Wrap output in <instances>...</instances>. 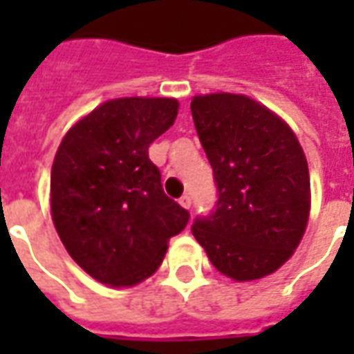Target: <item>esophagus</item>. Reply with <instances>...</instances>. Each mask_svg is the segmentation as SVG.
Returning a JSON list of instances; mask_svg holds the SVG:
<instances>
[{
  "mask_svg": "<svg viewBox=\"0 0 354 354\" xmlns=\"http://www.w3.org/2000/svg\"><path fill=\"white\" fill-rule=\"evenodd\" d=\"M180 205L184 208H192V197H189V195H184V197L180 199Z\"/></svg>",
  "mask_w": 354,
  "mask_h": 354,
  "instance_id": "esophagus-1",
  "label": "esophagus"
}]
</instances>
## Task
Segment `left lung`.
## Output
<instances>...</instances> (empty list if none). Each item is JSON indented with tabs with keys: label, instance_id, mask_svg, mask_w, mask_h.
Wrapping results in <instances>:
<instances>
[{
	"label": "left lung",
	"instance_id": "obj_1",
	"mask_svg": "<svg viewBox=\"0 0 354 354\" xmlns=\"http://www.w3.org/2000/svg\"><path fill=\"white\" fill-rule=\"evenodd\" d=\"M192 115L218 187L216 208L192 231L233 281L274 273L304 237L311 185L296 134L245 94L195 96Z\"/></svg>",
	"mask_w": 354,
	"mask_h": 354
}]
</instances>
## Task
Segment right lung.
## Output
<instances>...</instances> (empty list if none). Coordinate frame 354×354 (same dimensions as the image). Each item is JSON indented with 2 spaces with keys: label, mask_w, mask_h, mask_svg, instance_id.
I'll list each match as a JSON object with an SVG mask.
<instances>
[{
  "label": "right lung",
  "mask_w": 354,
  "mask_h": 354,
  "mask_svg": "<svg viewBox=\"0 0 354 354\" xmlns=\"http://www.w3.org/2000/svg\"><path fill=\"white\" fill-rule=\"evenodd\" d=\"M174 98H115L73 124L50 172V214L73 261L108 286L157 271L189 212L165 195L147 147L174 124Z\"/></svg>",
  "instance_id": "obj_1"
}]
</instances>
